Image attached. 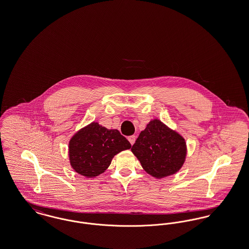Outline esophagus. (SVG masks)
I'll return each instance as SVG.
<instances>
[{"mask_svg":"<svg viewBox=\"0 0 249 249\" xmlns=\"http://www.w3.org/2000/svg\"><path fill=\"white\" fill-rule=\"evenodd\" d=\"M128 139H129V141H130V144L132 145L134 142H135V139H136V137H135V135H131V136H129L128 137Z\"/></svg>","mask_w":249,"mask_h":249,"instance_id":"esophagus-1","label":"esophagus"}]
</instances>
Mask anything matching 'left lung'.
Returning <instances> with one entry per match:
<instances>
[{
    "mask_svg": "<svg viewBox=\"0 0 249 249\" xmlns=\"http://www.w3.org/2000/svg\"><path fill=\"white\" fill-rule=\"evenodd\" d=\"M143 170L156 178L174 175L183 165L187 147L185 139L159 119L151 120L131 147Z\"/></svg>",
    "mask_w": 249,
    "mask_h": 249,
    "instance_id": "obj_1",
    "label": "left lung"
}]
</instances>
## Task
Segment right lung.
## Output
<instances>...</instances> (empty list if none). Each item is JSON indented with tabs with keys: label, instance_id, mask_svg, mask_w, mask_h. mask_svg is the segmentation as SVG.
Here are the masks:
<instances>
[{
	"label": "right lung",
	"instance_id": "1",
	"mask_svg": "<svg viewBox=\"0 0 249 249\" xmlns=\"http://www.w3.org/2000/svg\"><path fill=\"white\" fill-rule=\"evenodd\" d=\"M130 142L118 130H108L92 122L77 131L69 142L72 169L87 178L103 174L119 152L130 149Z\"/></svg>",
	"mask_w": 249,
	"mask_h": 249
}]
</instances>
